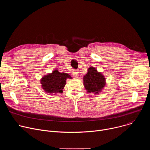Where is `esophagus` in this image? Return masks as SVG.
<instances>
[{
    "instance_id": "34e87169",
    "label": "esophagus",
    "mask_w": 150,
    "mask_h": 150,
    "mask_svg": "<svg viewBox=\"0 0 150 150\" xmlns=\"http://www.w3.org/2000/svg\"><path fill=\"white\" fill-rule=\"evenodd\" d=\"M79 72H78V71H77V70H73V71H72V74H73V75L74 76V77L75 78H78V76H79V74H78Z\"/></svg>"
}]
</instances>
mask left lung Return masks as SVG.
Listing matches in <instances>:
<instances>
[{"mask_svg": "<svg viewBox=\"0 0 150 150\" xmlns=\"http://www.w3.org/2000/svg\"><path fill=\"white\" fill-rule=\"evenodd\" d=\"M83 81L85 88L87 92L95 93V94L101 91L105 84L104 76L100 72H98L94 67L88 68V72L83 76Z\"/></svg>", "mask_w": 150, "mask_h": 150, "instance_id": "obj_1", "label": "left lung"}]
</instances>
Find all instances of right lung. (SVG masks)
<instances>
[{
	"instance_id": "add662e5",
	"label": "right lung",
	"mask_w": 150,
	"mask_h": 150,
	"mask_svg": "<svg viewBox=\"0 0 150 150\" xmlns=\"http://www.w3.org/2000/svg\"><path fill=\"white\" fill-rule=\"evenodd\" d=\"M67 78H71L69 74L60 73L57 70H54L52 74L42 78L41 79L42 88L49 94L62 93Z\"/></svg>"
}]
</instances>
